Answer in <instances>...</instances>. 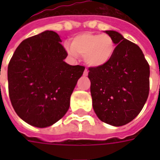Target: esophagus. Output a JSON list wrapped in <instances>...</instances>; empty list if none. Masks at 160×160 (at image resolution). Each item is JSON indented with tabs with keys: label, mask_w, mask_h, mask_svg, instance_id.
Listing matches in <instances>:
<instances>
[{
	"label": "esophagus",
	"mask_w": 160,
	"mask_h": 160,
	"mask_svg": "<svg viewBox=\"0 0 160 160\" xmlns=\"http://www.w3.org/2000/svg\"><path fill=\"white\" fill-rule=\"evenodd\" d=\"M87 75H88V70L87 69H85V71H84V75H85V76H86Z\"/></svg>",
	"instance_id": "34e87169"
}]
</instances>
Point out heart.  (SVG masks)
Instances as JSON below:
<instances>
[{"label":"heart","instance_id":"1","mask_svg":"<svg viewBox=\"0 0 160 160\" xmlns=\"http://www.w3.org/2000/svg\"><path fill=\"white\" fill-rule=\"evenodd\" d=\"M115 50V42L109 35L85 32L71 39L68 52L71 55L83 56L90 67L100 68L109 64Z\"/></svg>","mask_w":160,"mask_h":160}]
</instances>
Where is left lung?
Instances as JSON below:
<instances>
[{"label":"left lung","instance_id":"1","mask_svg":"<svg viewBox=\"0 0 160 160\" xmlns=\"http://www.w3.org/2000/svg\"><path fill=\"white\" fill-rule=\"evenodd\" d=\"M116 50L105 66L89 68L93 109L101 121L122 126L132 121L146 102L149 65L141 49L114 31H105Z\"/></svg>","mask_w":160,"mask_h":160}]
</instances>
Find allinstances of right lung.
Returning a JSON list of instances; mask_svg holds the SVG:
<instances>
[{"label":"right lung","mask_w":160,"mask_h":160,"mask_svg":"<svg viewBox=\"0 0 160 160\" xmlns=\"http://www.w3.org/2000/svg\"><path fill=\"white\" fill-rule=\"evenodd\" d=\"M60 36L45 31L21 42L8 65L9 95L18 116L46 128L60 120L85 67L64 61L67 52Z\"/></svg>","instance_id":"add662e5"}]
</instances>
